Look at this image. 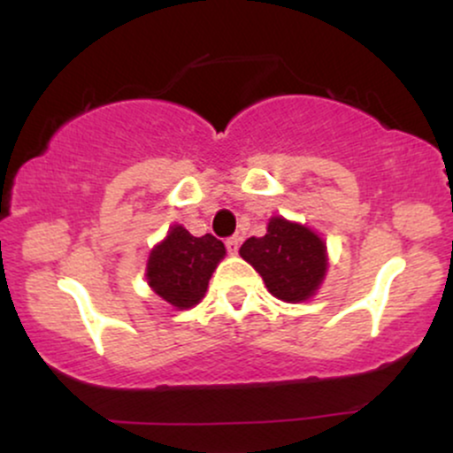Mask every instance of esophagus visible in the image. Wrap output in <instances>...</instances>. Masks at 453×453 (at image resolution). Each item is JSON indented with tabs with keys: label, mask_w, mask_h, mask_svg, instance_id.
<instances>
[{
	"label": "esophagus",
	"mask_w": 453,
	"mask_h": 453,
	"mask_svg": "<svg viewBox=\"0 0 453 453\" xmlns=\"http://www.w3.org/2000/svg\"><path fill=\"white\" fill-rule=\"evenodd\" d=\"M226 247H227V251L232 253V256H236V253H238V247H241V236H232V238H227V241H226Z\"/></svg>",
	"instance_id": "1"
}]
</instances>
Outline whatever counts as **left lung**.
Instances as JSON below:
<instances>
[{
  "mask_svg": "<svg viewBox=\"0 0 453 453\" xmlns=\"http://www.w3.org/2000/svg\"><path fill=\"white\" fill-rule=\"evenodd\" d=\"M241 257L257 270L268 292L283 303L313 298L327 273V247L315 230L270 217L266 234L242 242Z\"/></svg>",
  "mask_w": 453,
  "mask_h": 453,
  "instance_id": "8db88e82",
  "label": "left lung"
}]
</instances>
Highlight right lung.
<instances>
[{"mask_svg": "<svg viewBox=\"0 0 453 453\" xmlns=\"http://www.w3.org/2000/svg\"><path fill=\"white\" fill-rule=\"evenodd\" d=\"M226 257V247L212 234L191 236L183 226H173L161 242L150 249L147 283L176 311L191 309L204 298L209 280Z\"/></svg>", "mask_w": 453, "mask_h": 453, "instance_id": "right-lung-1", "label": "right lung"}]
</instances>
